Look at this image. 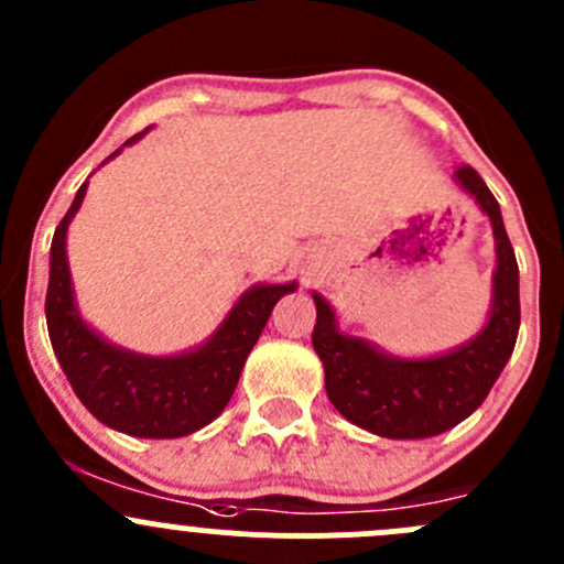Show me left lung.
I'll use <instances>...</instances> for the list:
<instances>
[{
	"label": "left lung",
	"mask_w": 564,
	"mask_h": 564,
	"mask_svg": "<svg viewBox=\"0 0 564 564\" xmlns=\"http://www.w3.org/2000/svg\"><path fill=\"white\" fill-rule=\"evenodd\" d=\"M466 193L491 218L497 240L491 318L475 340L429 360H398L335 329V316L318 294L314 349L324 366V388L333 406L360 429L388 440H425L469 417L494 388L519 338V264L505 231L502 213L471 166L456 172Z\"/></svg>",
	"instance_id": "8db88e82"
}]
</instances>
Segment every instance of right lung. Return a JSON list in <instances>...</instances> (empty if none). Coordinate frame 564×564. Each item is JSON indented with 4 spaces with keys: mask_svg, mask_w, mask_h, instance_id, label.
<instances>
[{
    "mask_svg": "<svg viewBox=\"0 0 564 564\" xmlns=\"http://www.w3.org/2000/svg\"><path fill=\"white\" fill-rule=\"evenodd\" d=\"M139 135L135 133L124 144H133ZM84 193L87 182L78 187L51 242L45 322L56 360L78 401L108 429L144 440H176L193 434L224 412L267 318L283 294L294 292V283L250 289L218 333L202 349L187 355L141 357L117 349L82 322L73 303L65 235L67 224L82 207Z\"/></svg>",
    "mask_w": 564,
    "mask_h": 564,
    "instance_id": "add662e5",
    "label": "right lung"
}]
</instances>
